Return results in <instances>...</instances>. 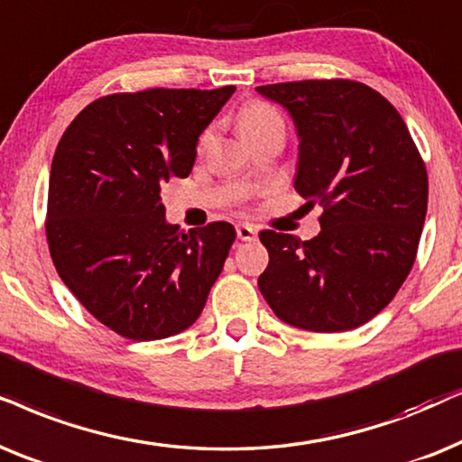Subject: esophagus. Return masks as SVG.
Listing matches in <instances>:
<instances>
[{
	"mask_svg": "<svg viewBox=\"0 0 462 462\" xmlns=\"http://www.w3.org/2000/svg\"><path fill=\"white\" fill-rule=\"evenodd\" d=\"M236 236L241 238V241H255L257 227L251 226V224H238L236 226Z\"/></svg>",
	"mask_w": 462,
	"mask_h": 462,
	"instance_id": "34e87169",
	"label": "esophagus"
}]
</instances>
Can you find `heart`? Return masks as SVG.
<instances>
[{
  "label": "heart",
  "mask_w": 462,
  "mask_h": 462,
  "mask_svg": "<svg viewBox=\"0 0 462 462\" xmlns=\"http://www.w3.org/2000/svg\"><path fill=\"white\" fill-rule=\"evenodd\" d=\"M282 120L274 107L266 106V103H249L243 107L241 116H238V126H241L243 139L254 137V134L266 131V128L281 126Z\"/></svg>",
  "instance_id": "1"
}]
</instances>
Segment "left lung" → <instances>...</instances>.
Returning a JSON list of instances; mask_svg holds the SVG:
<instances>
[{
  "instance_id": "8db88e82",
  "label": "left lung",
  "mask_w": 462,
  "mask_h": 462,
  "mask_svg": "<svg viewBox=\"0 0 462 462\" xmlns=\"http://www.w3.org/2000/svg\"><path fill=\"white\" fill-rule=\"evenodd\" d=\"M293 120V188L321 205L310 241L263 230L270 262L257 287L281 321L334 334L359 328L395 298L414 263L429 180L395 107L350 79L257 86Z\"/></svg>"
}]
</instances>
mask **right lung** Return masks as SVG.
<instances>
[{
  "mask_svg": "<svg viewBox=\"0 0 462 462\" xmlns=\"http://www.w3.org/2000/svg\"><path fill=\"white\" fill-rule=\"evenodd\" d=\"M235 90L103 97L59 141L48 186L52 262L79 304L128 340L188 329L235 243L227 221L181 235L160 199L164 181L189 175L200 133Z\"/></svg>",
  "mask_w": 462,
  "mask_h": 462,
  "instance_id": "obj_1",
  "label": "right lung"
}]
</instances>
